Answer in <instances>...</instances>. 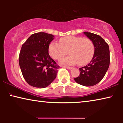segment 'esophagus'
<instances>
[{
	"mask_svg": "<svg viewBox=\"0 0 123 123\" xmlns=\"http://www.w3.org/2000/svg\"><path fill=\"white\" fill-rule=\"evenodd\" d=\"M65 68H67L68 69H72V67H65Z\"/></svg>",
	"mask_w": 123,
	"mask_h": 123,
	"instance_id": "1",
	"label": "esophagus"
}]
</instances>
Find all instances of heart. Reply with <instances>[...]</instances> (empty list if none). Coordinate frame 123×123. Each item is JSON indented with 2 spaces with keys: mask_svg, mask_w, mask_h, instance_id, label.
<instances>
[{
  "mask_svg": "<svg viewBox=\"0 0 123 123\" xmlns=\"http://www.w3.org/2000/svg\"><path fill=\"white\" fill-rule=\"evenodd\" d=\"M68 53L70 56L62 59L63 65H85L89 63L95 54V46L92 40L81 37L65 36L59 43L53 42L49 46V53L54 59L60 60Z\"/></svg>",
  "mask_w": 123,
  "mask_h": 123,
  "instance_id": "1",
  "label": "heart"
}]
</instances>
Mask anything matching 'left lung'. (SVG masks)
Wrapping results in <instances>:
<instances>
[{"mask_svg":"<svg viewBox=\"0 0 123 123\" xmlns=\"http://www.w3.org/2000/svg\"><path fill=\"white\" fill-rule=\"evenodd\" d=\"M84 33L93 42L95 54L88 65L80 68V75L74 78V80L84 86H92L102 80L108 69L110 50L109 45L99 35L88 32Z\"/></svg>","mask_w":123,"mask_h":123,"instance_id":"left-lung-1","label":"left lung"}]
</instances>
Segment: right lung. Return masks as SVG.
I'll list each match as a JSON object with an SVG mask.
<instances>
[{
    "mask_svg": "<svg viewBox=\"0 0 123 123\" xmlns=\"http://www.w3.org/2000/svg\"><path fill=\"white\" fill-rule=\"evenodd\" d=\"M54 35L33 33L23 43L19 55V64L23 78L30 86L48 87L56 77L59 66L49 54Z\"/></svg>",
    "mask_w": 123,
    "mask_h": 123,
    "instance_id": "obj_1",
    "label": "right lung"
}]
</instances>
